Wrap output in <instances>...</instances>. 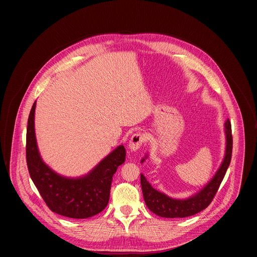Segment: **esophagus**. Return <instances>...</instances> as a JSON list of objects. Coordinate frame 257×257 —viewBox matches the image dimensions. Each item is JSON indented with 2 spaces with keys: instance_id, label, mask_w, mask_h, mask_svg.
<instances>
[{
  "instance_id": "obj_1",
  "label": "esophagus",
  "mask_w": 257,
  "mask_h": 257,
  "mask_svg": "<svg viewBox=\"0 0 257 257\" xmlns=\"http://www.w3.org/2000/svg\"><path fill=\"white\" fill-rule=\"evenodd\" d=\"M144 141H145V137H144V135L142 133H140V132L134 133L132 135V137L130 138V141H129V145H128L129 146V150L131 152L138 151L142 146Z\"/></svg>"
}]
</instances>
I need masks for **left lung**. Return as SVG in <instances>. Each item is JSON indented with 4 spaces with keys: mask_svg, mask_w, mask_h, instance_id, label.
<instances>
[{
    "mask_svg": "<svg viewBox=\"0 0 257 257\" xmlns=\"http://www.w3.org/2000/svg\"><path fill=\"white\" fill-rule=\"evenodd\" d=\"M224 127L226 137V149L224 159L212 178L200 190H198L191 196L182 199L170 197L169 195L155 189L151 185V183L146 180L144 175L140 174L143 198L151 211L162 217H186L203 210L209 205L219 185H221V183L226 175L227 169L229 168V165L231 163L233 139L231 123L229 119L225 122ZM149 154H145L144 158L141 159L140 163L143 164V162L146 159H149Z\"/></svg>",
    "mask_w": 257,
    "mask_h": 257,
    "instance_id": "left-lung-1",
    "label": "left lung"
}]
</instances>
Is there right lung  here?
I'll list each match as a JSON object with an SVG mask.
<instances>
[{
    "mask_svg": "<svg viewBox=\"0 0 257 257\" xmlns=\"http://www.w3.org/2000/svg\"><path fill=\"white\" fill-rule=\"evenodd\" d=\"M34 101L26 132V162L31 180L50 209L71 218H87L102 211L109 199L113 176L125 162L126 151L119 145L92 170L80 177H66L42 159L34 129Z\"/></svg>",
    "mask_w": 257,
    "mask_h": 257,
    "instance_id": "obj_1",
    "label": "right lung"
}]
</instances>
